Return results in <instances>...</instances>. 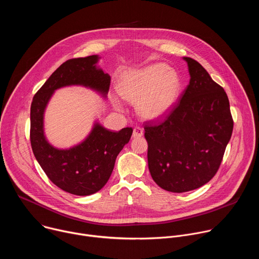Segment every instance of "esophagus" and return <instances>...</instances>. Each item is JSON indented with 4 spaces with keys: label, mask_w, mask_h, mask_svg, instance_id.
Here are the masks:
<instances>
[{
    "label": "esophagus",
    "mask_w": 259,
    "mask_h": 259,
    "mask_svg": "<svg viewBox=\"0 0 259 259\" xmlns=\"http://www.w3.org/2000/svg\"><path fill=\"white\" fill-rule=\"evenodd\" d=\"M143 135V129L140 128V127H135L133 129V137L136 138V137H141Z\"/></svg>",
    "instance_id": "34e87169"
}]
</instances>
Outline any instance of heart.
I'll return each instance as SVG.
<instances>
[{
    "label": "heart",
    "mask_w": 259,
    "mask_h": 259,
    "mask_svg": "<svg viewBox=\"0 0 259 259\" xmlns=\"http://www.w3.org/2000/svg\"><path fill=\"white\" fill-rule=\"evenodd\" d=\"M178 73L164 63H155L127 72L119 83L120 95L137 102L139 114L147 120H160L174 107L180 91ZM114 104L121 108L117 97Z\"/></svg>",
    "instance_id": "b5f03b06"
}]
</instances>
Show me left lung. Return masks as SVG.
Segmentation results:
<instances>
[{
  "label": "left lung",
  "instance_id": "1",
  "mask_svg": "<svg viewBox=\"0 0 259 259\" xmlns=\"http://www.w3.org/2000/svg\"><path fill=\"white\" fill-rule=\"evenodd\" d=\"M190 84L170 114L147 123V163L154 181L172 193L201 188L216 174L233 133L230 101L195 59L183 57Z\"/></svg>",
  "mask_w": 259,
  "mask_h": 259
}]
</instances>
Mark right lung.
I'll return each instance as SVG.
<instances>
[{
    "label": "right lung",
    "mask_w": 259,
    "mask_h": 259,
    "mask_svg": "<svg viewBox=\"0 0 259 259\" xmlns=\"http://www.w3.org/2000/svg\"><path fill=\"white\" fill-rule=\"evenodd\" d=\"M99 58L91 55L62 63L34 94L30 106V143L36 161L55 186L76 196L95 194L105 186L133 132L129 127L113 132L96 121L89 135L69 149H57L45 136V109L57 89L83 86L106 98L110 77L97 65Z\"/></svg>",
    "instance_id": "obj_1"
}]
</instances>
